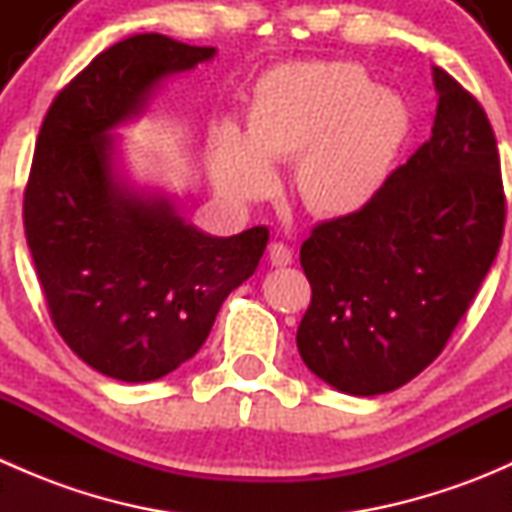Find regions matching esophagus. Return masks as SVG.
Instances as JSON below:
<instances>
[{"instance_id": "34e87169", "label": "esophagus", "mask_w": 512, "mask_h": 512, "mask_svg": "<svg viewBox=\"0 0 512 512\" xmlns=\"http://www.w3.org/2000/svg\"><path fill=\"white\" fill-rule=\"evenodd\" d=\"M270 262L275 267L292 265V250H289L285 242H275V245H270Z\"/></svg>"}]
</instances>
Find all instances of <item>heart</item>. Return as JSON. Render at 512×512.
Wrapping results in <instances>:
<instances>
[{
    "label": "heart",
    "mask_w": 512,
    "mask_h": 512,
    "mask_svg": "<svg viewBox=\"0 0 512 512\" xmlns=\"http://www.w3.org/2000/svg\"><path fill=\"white\" fill-rule=\"evenodd\" d=\"M414 131L409 103L376 89L347 61H294L265 71L247 103V133L213 131L210 175L225 198L252 203L275 183L272 160H292V190L307 213L344 220L389 183Z\"/></svg>",
    "instance_id": "heart-1"
}]
</instances>
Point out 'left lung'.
Instances as JSON below:
<instances>
[{"instance_id":"1","label":"left lung","mask_w":512,"mask_h":512,"mask_svg":"<svg viewBox=\"0 0 512 512\" xmlns=\"http://www.w3.org/2000/svg\"><path fill=\"white\" fill-rule=\"evenodd\" d=\"M433 86L431 138L369 208L314 227L299 250L312 285L299 356L344 394H386L421 374L498 255L505 198L493 128L438 66Z\"/></svg>"}]
</instances>
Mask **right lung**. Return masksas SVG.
I'll return each instance as SVG.
<instances>
[{"instance_id":"1","label":"right lung","mask_w":512,"mask_h":512,"mask_svg":"<svg viewBox=\"0 0 512 512\" xmlns=\"http://www.w3.org/2000/svg\"><path fill=\"white\" fill-rule=\"evenodd\" d=\"M215 46L133 34L51 103L24 193V227L51 319L111 379L156 381L193 359L227 294L255 275L270 230L215 237L158 185L131 178L116 131Z\"/></svg>"}]
</instances>
